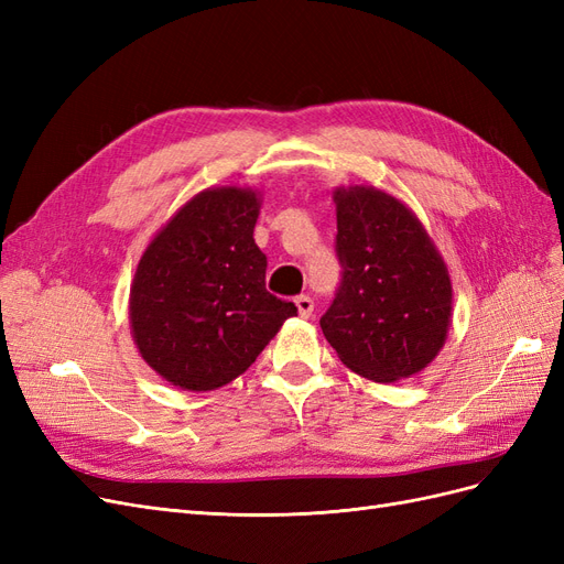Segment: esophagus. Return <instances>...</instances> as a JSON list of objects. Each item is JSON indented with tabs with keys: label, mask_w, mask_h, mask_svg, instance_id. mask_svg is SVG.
I'll return each mask as SVG.
<instances>
[{
	"label": "esophagus",
	"mask_w": 564,
	"mask_h": 564,
	"mask_svg": "<svg viewBox=\"0 0 564 564\" xmlns=\"http://www.w3.org/2000/svg\"><path fill=\"white\" fill-rule=\"evenodd\" d=\"M296 308H299V315L303 317V319H308L311 315H313V308H315V303H313V299L311 296H299L296 301Z\"/></svg>",
	"instance_id": "34e87169"
}]
</instances>
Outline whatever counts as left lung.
<instances>
[{
  "label": "left lung",
  "instance_id": "8db88e82",
  "mask_svg": "<svg viewBox=\"0 0 564 564\" xmlns=\"http://www.w3.org/2000/svg\"><path fill=\"white\" fill-rule=\"evenodd\" d=\"M336 253L344 280L319 327L338 360L377 383L429 367L452 324L445 259L406 204L373 185H338Z\"/></svg>",
  "mask_w": 564,
  "mask_h": 564
}]
</instances>
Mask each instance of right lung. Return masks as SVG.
I'll return each mask as SVG.
<instances>
[{"instance_id":"add662e5","label":"right lung","mask_w":564,"mask_h":564,"mask_svg":"<svg viewBox=\"0 0 564 564\" xmlns=\"http://www.w3.org/2000/svg\"><path fill=\"white\" fill-rule=\"evenodd\" d=\"M261 193L207 187L187 199L145 247L129 292L133 344L181 390L207 392L245 373L296 305L265 289L253 242Z\"/></svg>"}]
</instances>
